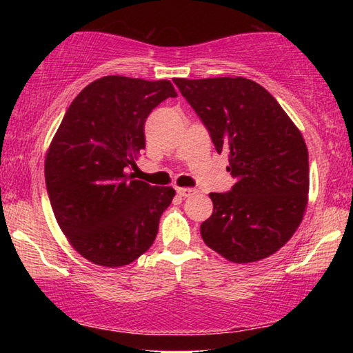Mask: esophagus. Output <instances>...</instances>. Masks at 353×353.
Segmentation results:
<instances>
[{
  "instance_id": "obj_1",
  "label": "esophagus",
  "mask_w": 353,
  "mask_h": 353,
  "mask_svg": "<svg viewBox=\"0 0 353 353\" xmlns=\"http://www.w3.org/2000/svg\"><path fill=\"white\" fill-rule=\"evenodd\" d=\"M177 193H179V196H182V198H190V196H193V194L198 193V190L183 187V188H177Z\"/></svg>"
}]
</instances>
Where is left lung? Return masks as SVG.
<instances>
[{"mask_svg": "<svg viewBox=\"0 0 353 353\" xmlns=\"http://www.w3.org/2000/svg\"><path fill=\"white\" fill-rule=\"evenodd\" d=\"M174 83L229 154L236 183L210 193L212 216L202 240L232 263H254L283 248L302 223L310 171L305 140L276 98L246 77L182 79Z\"/></svg>", "mask_w": 353, "mask_h": 353, "instance_id": "8db88e82", "label": "left lung"}]
</instances>
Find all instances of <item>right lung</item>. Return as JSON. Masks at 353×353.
I'll use <instances>...</instances> for the list:
<instances>
[{
	"instance_id": "obj_1",
	"label": "right lung",
	"mask_w": 353,
	"mask_h": 353,
	"mask_svg": "<svg viewBox=\"0 0 353 353\" xmlns=\"http://www.w3.org/2000/svg\"><path fill=\"white\" fill-rule=\"evenodd\" d=\"M177 93L170 81L104 76L70 104L45 159L52 212L68 243L104 268L129 265L152 246L176 191L137 181L145 121Z\"/></svg>"
}]
</instances>
